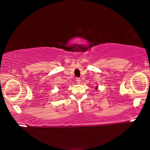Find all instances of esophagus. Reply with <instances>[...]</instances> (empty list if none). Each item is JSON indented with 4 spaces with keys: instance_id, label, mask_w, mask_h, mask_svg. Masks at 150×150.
I'll list each match as a JSON object with an SVG mask.
<instances>
[{
    "instance_id": "34e87169",
    "label": "esophagus",
    "mask_w": 150,
    "mask_h": 150,
    "mask_svg": "<svg viewBox=\"0 0 150 150\" xmlns=\"http://www.w3.org/2000/svg\"><path fill=\"white\" fill-rule=\"evenodd\" d=\"M76 81H77V83L78 84H80L81 83V79L79 77H77L76 78Z\"/></svg>"
}]
</instances>
